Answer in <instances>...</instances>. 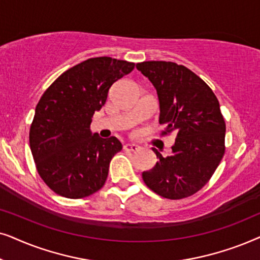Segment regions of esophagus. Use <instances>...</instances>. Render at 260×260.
Wrapping results in <instances>:
<instances>
[{"mask_svg":"<svg viewBox=\"0 0 260 260\" xmlns=\"http://www.w3.org/2000/svg\"><path fill=\"white\" fill-rule=\"evenodd\" d=\"M124 151H129V152H136L140 150V146H138L137 144H126L123 146Z\"/></svg>","mask_w":260,"mask_h":260,"instance_id":"34e87169","label":"esophagus"}]
</instances>
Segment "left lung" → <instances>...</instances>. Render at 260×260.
Returning <instances> with one entry per match:
<instances>
[{
	"label": "left lung",
	"mask_w": 260,
	"mask_h": 260,
	"mask_svg": "<svg viewBox=\"0 0 260 260\" xmlns=\"http://www.w3.org/2000/svg\"><path fill=\"white\" fill-rule=\"evenodd\" d=\"M137 69L157 90L161 136L174 133L172 155L159 161L143 179L152 191L169 200H182L205 186L224 154L226 123L209 85L188 68L172 61H143Z\"/></svg>",
	"instance_id": "1"
}]
</instances>
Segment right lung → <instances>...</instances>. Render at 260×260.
<instances>
[{"mask_svg": "<svg viewBox=\"0 0 260 260\" xmlns=\"http://www.w3.org/2000/svg\"><path fill=\"white\" fill-rule=\"evenodd\" d=\"M134 67L110 57L90 58L61 74L41 96L29 146L38 174L55 193L83 199L105 185L110 160L122 145L115 137L91 136L90 123L110 86Z\"/></svg>", "mask_w": 260, "mask_h": 260, "instance_id": "1", "label": "right lung"}]
</instances>
